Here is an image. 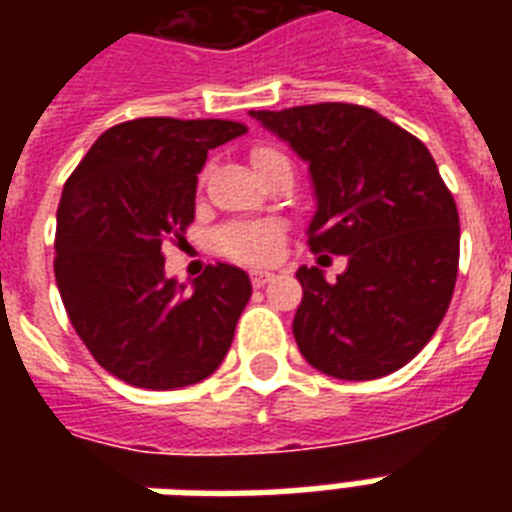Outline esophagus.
I'll return each mask as SVG.
<instances>
[{"label": "esophagus", "instance_id": "1", "mask_svg": "<svg viewBox=\"0 0 512 512\" xmlns=\"http://www.w3.org/2000/svg\"><path fill=\"white\" fill-rule=\"evenodd\" d=\"M276 279L271 271H252V284L255 287H265V284H271V281Z\"/></svg>", "mask_w": 512, "mask_h": 512}]
</instances>
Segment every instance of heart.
I'll return each instance as SVG.
<instances>
[{
    "label": "heart",
    "mask_w": 512,
    "mask_h": 512,
    "mask_svg": "<svg viewBox=\"0 0 512 512\" xmlns=\"http://www.w3.org/2000/svg\"><path fill=\"white\" fill-rule=\"evenodd\" d=\"M279 156V151H273V148H257L252 154V164L260 167V164L279 159ZM281 241H284V231H281L279 223H271V220L231 223L225 225L220 236H217V244H220L225 255L233 257V260H241V263H268V260L279 255Z\"/></svg>",
    "instance_id": "heart-1"
}]
</instances>
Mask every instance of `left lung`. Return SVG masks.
I'll return each mask as SVG.
<instances>
[{
    "mask_svg": "<svg viewBox=\"0 0 512 512\" xmlns=\"http://www.w3.org/2000/svg\"><path fill=\"white\" fill-rule=\"evenodd\" d=\"M249 116L308 164L313 252L348 257L332 284L316 265L297 268V348L337 380L396 372L428 345L457 281L460 215L433 156L398 124L353 103Z\"/></svg>",
    "mask_w": 512,
    "mask_h": 512,
    "instance_id": "1",
    "label": "left lung"
}]
</instances>
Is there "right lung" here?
I'll return each mask as SVG.
<instances>
[{"mask_svg": "<svg viewBox=\"0 0 512 512\" xmlns=\"http://www.w3.org/2000/svg\"><path fill=\"white\" fill-rule=\"evenodd\" d=\"M244 132L225 119H132L103 132L63 185L60 297L92 358L127 385L185 388L231 348L249 276L217 263L185 287L164 273L162 241L193 223L209 151Z\"/></svg>", "mask_w": 512, "mask_h": 512, "instance_id": "obj_1", "label": "right lung"}]
</instances>
